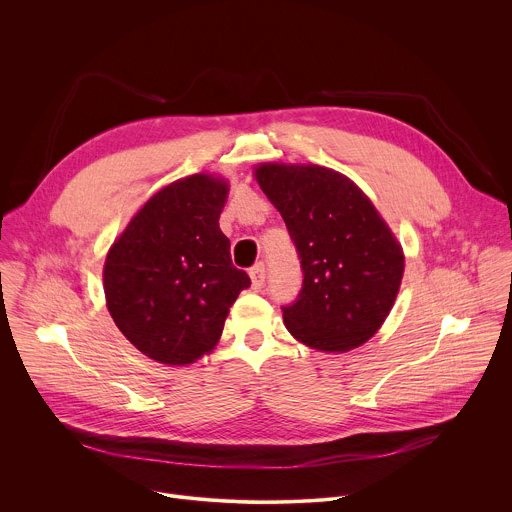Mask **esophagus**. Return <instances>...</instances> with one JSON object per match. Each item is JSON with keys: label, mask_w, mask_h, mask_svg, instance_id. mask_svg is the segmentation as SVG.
I'll return each instance as SVG.
<instances>
[{"label": "esophagus", "mask_w": 512, "mask_h": 512, "mask_svg": "<svg viewBox=\"0 0 512 512\" xmlns=\"http://www.w3.org/2000/svg\"><path fill=\"white\" fill-rule=\"evenodd\" d=\"M249 275H251V287H253L255 291H259V289L263 287V283H265V265H263V263L255 265Z\"/></svg>", "instance_id": "esophagus-1"}]
</instances>
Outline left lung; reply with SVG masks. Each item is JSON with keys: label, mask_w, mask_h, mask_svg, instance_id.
Wrapping results in <instances>:
<instances>
[{"label": "left lung", "mask_w": 512, "mask_h": 512, "mask_svg": "<svg viewBox=\"0 0 512 512\" xmlns=\"http://www.w3.org/2000/svg\"><path fill=\"white\" fill-rule=\"evenodd\" d=\"M253 176L296 243L304 287L283 324L320 352L371 340L395 306L405 255L391 227L348 176L318 164L263 162Z\"/></svg>", "instance_id": "1"}]
</instances>
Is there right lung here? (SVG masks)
Listing matches in <instances>:
<instances>
[{
  "instance_id": "obj_1",
  "label": "right lung",
  "mask_w": 512,
  "mask_h": 512,
  "mask_svg": "<svg viewBox=\"0 0 512 512\" xmlns=\"http://www.w3.org/2000/svg\"><path fill=\"white\" fill-rule=\"evenodd\" d=\"M229 190L227 178L208 172L174 180L141 204L107 251V310L121 334L160 364L184 367L210 354L251 285L218 227Z\"/></svg>"
}]
</instances>
